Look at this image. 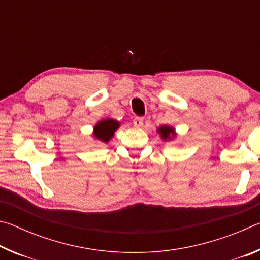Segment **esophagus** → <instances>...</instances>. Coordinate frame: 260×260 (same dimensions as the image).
<instances>
[{
    "label": "esophagus",
    "mask_w": 260,
    "mask_h": 260,
    "mask_svg": "<svg viewBox=\"0 0 260 260\" xmlns=\"http://www.w3.org/2000/svg\"><path fill=\"white\" fill-rule=\"evenodd\" d=\"M143 117H135L134 120H133V124L135 127H138V128H140V127L143 126Z\"/></svg>",
    "instance_id": "1"
}]
</instances>
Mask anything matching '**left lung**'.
<instances>
[{"instance_id":"left-lung-1","label":"left lung","mask_w":260,"mask_h":260,"mask_svg":"<svg viewBox=\"0 0 260 260\" xmlns=\"http://www.w3.org/2000/svg\"><path fill=\"white\" fill-rule=\"evenodd\" d=\"M158 133H160V136L164 140H171L172 136H175L174 133V129L172 127H169V126H161L158 128Z\"/></svg>"}]
</instances>
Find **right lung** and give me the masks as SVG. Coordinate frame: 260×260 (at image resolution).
<instances>
[{
  "label": "right lung",
  "instance_id": "obj_1",
  "mask_svg": "<svg viewBox=\"0 0 260 260\" xmlns=\"http://www.w3.org/2000/svg\"><path fill=\"white\" fill-rule=\"evenodd\" d=\"M120 124L113 119H105L98 122V125L94 127V136L102 142H109L112 138L114 132L118 129Z\"/></svg>",
  "mask_w": 260,
  "mask_h": 260
}]
</instances>
